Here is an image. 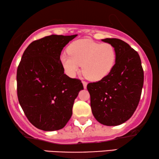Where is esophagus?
<instances>
[{
    "label": "esophagus",
    "mask_w": 159,
    "mask_h": 159,
    "mask_svg": "<svg viewBox=\"0 0 159 159\" xmlns=\"http://www.w3.org/2000/svg\"><path fill=\"white\" fill-rule=\"evenodd\" d=\"M82 83H83V85H84V89H86V87H87V82L84 81V80H83Z\"/></svg>",
    "instance_id": "34e87169"
}]
</instances>
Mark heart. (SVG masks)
Listing matches in <instances>:
<instances>
[{
    "label": "heart",
    "mask_w": 159,
    "mask_h": 159,
    "mask_svg": "<svg viewBox=\"0 0 159 159\" xmlns=\"http://www.w3.org/2000/svg\"><path fill=\"white\" fill-rule=\"evenodd\" d=\"M68 53L60 57V62L69 76L79 72L80 65L85 77L92 81L104 79L111 72L116 62V51L112 44L99 43L88 39L71 43Z\"/></svg>",
    "instance_id": "obj_1"
}]
</instances>
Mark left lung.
Instances as JSON below:
<instances>
[{
  "mask_svg": "<svg viewBox=\"0 0 159 159\" xmlns=\"http://www.w3.org/2000/svg\"><path fill=\"white\" fill-rule=\"evenodd\" d=\"M112 44L116 62L110 73L99 81L87 85L91 108L95 119L107 126H116L128 120L139 104L144 73L138 53L120 39L107 38Z\"/></svg>",
  "mask_w": 159,
  "mask_h": 159,
  "instance_id": "1",
  "label": "left lung"
}]
</instances>
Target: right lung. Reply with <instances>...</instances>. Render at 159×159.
<instances>
[{"label":"right lung","mask_w":159,"mask_h":159,"mask_svg":"<svg viewBox=\"0 0 159 159\" xmlns=\"http://www.w3.org/2000/svg\"><path fill=\"white\" fill-rule=\"evenodd\" d=\"M52 34L35 40L24 51L17 68V96L26 117L37 128L58 130L72 116L81 80L64 74L60 54L76 37Z\"/></svg>","instance_id":"right-lung-1"}]
</instances>
